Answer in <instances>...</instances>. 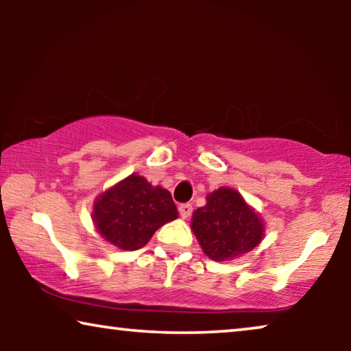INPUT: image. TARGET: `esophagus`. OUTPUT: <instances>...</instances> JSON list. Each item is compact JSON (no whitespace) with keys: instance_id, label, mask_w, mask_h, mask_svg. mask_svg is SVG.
Returning a JSON list of instances; mask_svg holds the SVG:
<instances>
[{"instance_id":"esophagus-1","label":"esophagus","mask_w":351,"mask_h":351,"mask_svg":"<svg viewBox=\"0 0 351 351\" xmlns=\"http://www.w3.org/2000/svg\"><path fill=\"white\" fill-rule=\"evenodd\" d=\"M191 210H193V206H191L190 203H184L179 206V213H180L182 219H189L191 215Z\"/></svg>"}]
</instances>
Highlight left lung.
I'll return each mask as SVG.
<instances>
[{
	"instance_id": "1",
	"label": "left lung",
	"mask_w": 351,
	"mask_h": 351,
	"mask_svg": "<svg viewBox=\"0 0 351 351\" xmlns=\"http://www.w3.org/2000/svg\"><path fill=\"white\" fill-rule=\"evenodd\" d=\"M191 217V230L206 256L215 262L230 261L252 251L262 241L263 222L237 190L222 186L206 198Z\"/></svg>"
}]
</instances>
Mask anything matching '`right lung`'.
Segmentation results:
<instances>
[{
    "label": "right lung",
    "mask_w": 351,
    "mask_h": 351,
    "mask_svg": "<svg viewBox=\"0 0 351 351\" xmlns=\"http://www.w3.org/2000/svg\"><path fill=\"white\" fill-rule=\"evenodd\" d=\"M172 196L145 177L131 174L95 199L93 220L105 241L123 251H136L162 225L177 219Z\"/></svg>",
    "instance_id": "add662e5"
}]
</instances>
